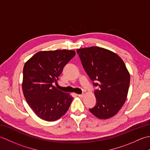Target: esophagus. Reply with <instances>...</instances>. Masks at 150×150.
Returning <instances> with one entry per match:
<instances>
[{
  "label": "esophagus",
  "instance_id": "34e87169",
  "mask_svg": "<svg viewBox=\"0 0 150 150\" xmlns=\"http://www.w3.org/2000/svg\"><path fill=\"white\" fill-rule=\"evenodd\" d=\"M78 96L80 98H83L84 96V94H79Z\"/></svg>",
  "mask_w": 150,
  "mask_h": 150
}]
</instances>
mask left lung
Returning <instances> with one entry per match:
<instances>
[{"label": "left lung", "mask_w": 150, "mask_h": 150, "mask_svg": "<svg viewBox=\"0 0 150 150\" xmlns=\"http://www.w3.org/2000/svg\"><path fill=\"white\" fill-rule=\"evenodd\" d=\"M82 66L95 90L96 104L90 112L100 119L116 115L126 100L130 75L120 57L111 51L97 46L77 50Z\"/></svg>", "instance_id": "left-lung-1"}]
</instances>
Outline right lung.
Masks as SVG:
<instances>
[{
    "label": "right lung",
    "instance_id": "1",
    "mask_svg": "<svg viewBox=\"0 0 150 150\" xmlns=\"http://www.w3.org/2000/svg\"><path fill=\"white\" fill-rule=\"evenodd\" d=\"M75 55L72 50L39 52L25 63L22 91L29 106L41 119L55 121L64 115L73 100L53 86Z\"/></svg>",
    "mask_w": 150,
    "mask_h": 150
}]
</instances>
